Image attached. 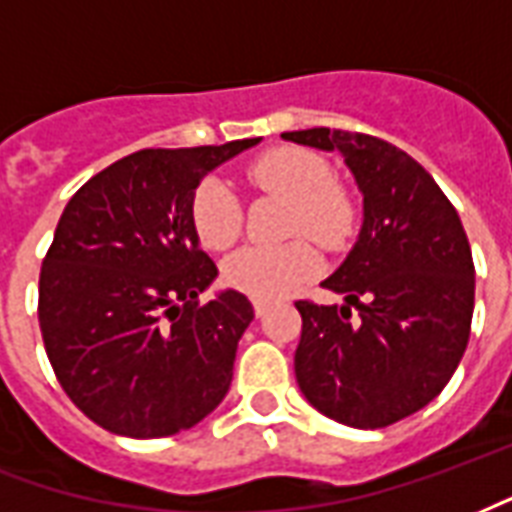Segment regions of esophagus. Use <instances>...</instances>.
Segmentation results:
<instances>
[{
	"instance_id": "1",
	"label": "esophagus",
	"mask_w": 512,
	"mask_h": 512,
	"mask_svg": "<svg viewBox=\"0 0 512 512\" xmlns=\"http://www.w3.org/2000/svg\"><path fill=\"white\" fill-rule=\"evenodd\" d=\"M252 309H255L257 317H263V314L268 312V304L266 301H252Z\"/></svg>"
}]
</instances>
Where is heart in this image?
Here are the masks:
<instances>
[{
	"mask_svg": "<svg viewBox=\"0 0 512 512\" xmlns=\"http://www.w3.org/2000/svg\"><path fill=\"white\" fill-rule=\"evenodd\" d=\"M244 176L260 192L290 200L287 236H309L328 252H342L358 233L361 206L342 181L333 179V165L323 154L304 146H276L249 162ZM189 217L200 244L214 252L236 244L244 230L241 203L219 179L200 181ZM317 274L320 255L306 238L276 246H246L222 266V282L257 301L285 298Z\"/></svg>",
	"mask_w": 512,
	"mask_h": 512,
	"instance_id": "b5f03b06",
	"label": "heart"
}]
</instances>
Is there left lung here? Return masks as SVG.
<instances>
[{
    "label": "left lung",
    "instance_id": "left-lung-1",
    "mask_svg": "<svg viewBox=\"0 0 512 512\" xmlns=\"http://www.w3.org/2000/svg\"><path fill=\"white\" fill-rule=\"evenodd\" d=\"M282 138L339 149L363 192L358 244L323 282L347 306L295 301V380L331 420L385 429L439 396L467 350L475 309L467 233L429 170L388 140L328 127Z\"/></svg>",
    "mask_w": 512,
    "mask_h": 512
}]
</instances>
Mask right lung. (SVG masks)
<instances>
[{
  "instance_id": "add662e5",
  "label": "right lung",
  "mask_w": 512,
  "mask_h": 512,
  "mask_svg": "<svg viewBox=\"0 0 512 512\" xmlns=\"http://www.w3.org/2000/svg\"><path fill=\"white\" fill-rule=\"evenodd\" d=\"M260 138L140 149L75 192L40 268L37 317L64 393L105 431L170 437L225 399L252 304H200L217 266L189 217L200 179Z\"/></svg>"
}]
</instances>
